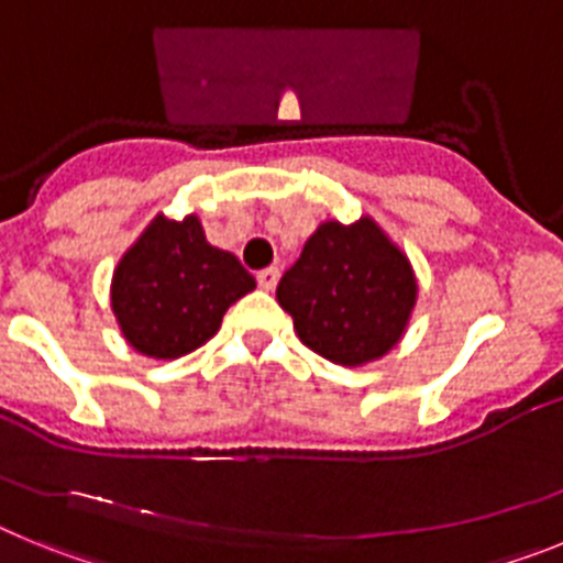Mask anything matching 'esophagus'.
Here are the masks:
<instances>
[{
  "mask_svg": "<svg viewBox=\"0 0 563 563\" xmlns=\"http://www.w3.org/2000/svg\"><path fill=\"white\" fill-rule=\"evenodd\" d=\"M278 276H282V271H278V267H265V271H258L256 282H258V287H262V290L273 292V290H276V285H278Z\"/></svg>",
  "mask_w": 563,
  "mask_h": 563,
  "instance_id": "esophagus-1",
  "label": "esophagus"
}]
</instances>
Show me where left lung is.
<instances>
[{
    "label": "left lung",
    "mask_w": 563,
    "mask_h": 563,
    "mask_svg": "<svg viewBox=\"0 0 563 563\" xmlns=\"http://www.w3.org/2000/svg\"><path fill=\"white\" fill-rule=\"evenodd\" d=\"M417 290L409 256L363 213L350 225L321 222L278 282L276 298L305 346L352 369L402 341Z\"/></svg>",
    "instance_id": "1"
}]
</instances>
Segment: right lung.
Wrapping results in <instances>:
<instances>
[{
	"instance_id": "1",
	"label": "right lung",
	"mask_w": 563,
	"mask_h": 563,
	"mask_svg": "<svg viewBox=\"0 0 563 563\" xmlns=\"http://www.w3.org/2000/svg\"><path fill=\"white\" fill-rule=\"evenodd\" d=\"M253 287L242 262L208 242L197 213H157L114 265L109 305L134 352L177 361L211 341L228 307Z\"/></svg>"
}]
</instances>
